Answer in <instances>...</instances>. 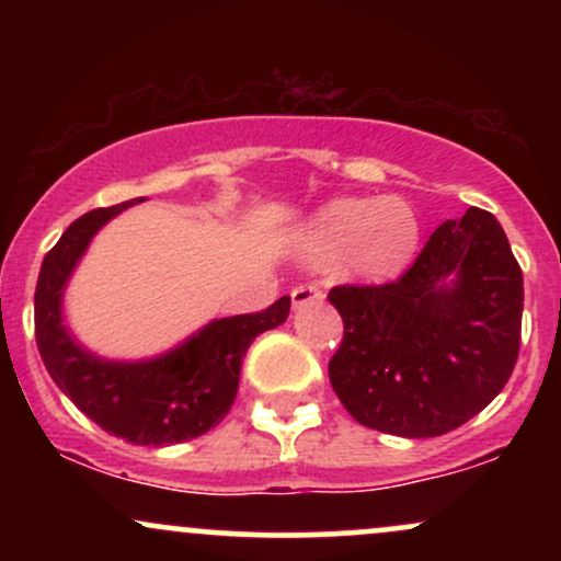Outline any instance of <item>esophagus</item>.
Instances as JSON below:
<instances>
[{"instance_id": "34e87169", "label": "esophagus", "mask_w": 561, "mask_h": 561, "mask_svg": "<svg viewBox=\"0 0 561 561\" xmlns=\"http://www.w3.org/2000/svg\"><path fill=\"white\" fill-rule=\"evenodd\" d=\"M293 306L295 308H302L308 306V302H321L324 300V289H321L317 282H302V285L293 287Z\"/></svg>"}]
</instances>
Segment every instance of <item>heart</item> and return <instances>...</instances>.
Segmentation results:
<instances>
[{
	"label": "heart",
	"mask_w": 561,
	"mask_h": 561,
	"mask_svg": "<svg viewBox=\"0 0 561 561\" xmlns=\"http://www.w3.org/2000/svg\"><path fill=\"white\" fill-rule=\"evenodd\" d=\"M416 244L420 218L401 197L334 199L313 216L306 231L308 255H345L347 268L369 279H385L401 272L414 259Z\"/></svg>",
	"instance_id": "obj_1"
}]
</instances>
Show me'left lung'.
<instances>
[{"mask_svg":"<svg viewBox=\"0 0 561 561\" xmlns=\"http://www.w3.org/2000/svg\"><path fill=\"white\" fill-rule=\"evenodd\" d=\"M327 298L343 317L330 382L347 414L379 433H450L517 364L523 268L488 210L440 224L398 279L337 285Z\"/></svg>","mask_w":561,"mask_h":561,"instance_id":"obj_1","label":"left lung"}]
</instances>
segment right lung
<instances>
[{
    "instance_id": "1",
    "label": "right lung",
    "mask_w": 561,
    "mask_h": 561,
    "mask_svg": "<svg viewBox=\"0 0 561 561\" xmlns=\"http://www.w3.org/2000/svg\"><path fill=\"white\" fill-rule=\"evenodd\" d=\"M131 203L76 218L44 255L34 293V330L55 385L105 433L137 446H171L199 437L229 414L240 388V364L261 332L289 313V295L255 313L218 319L176 351L141 364H111L70 340L60 298L94 231Z\"/></svg>"
}]
</instances>
